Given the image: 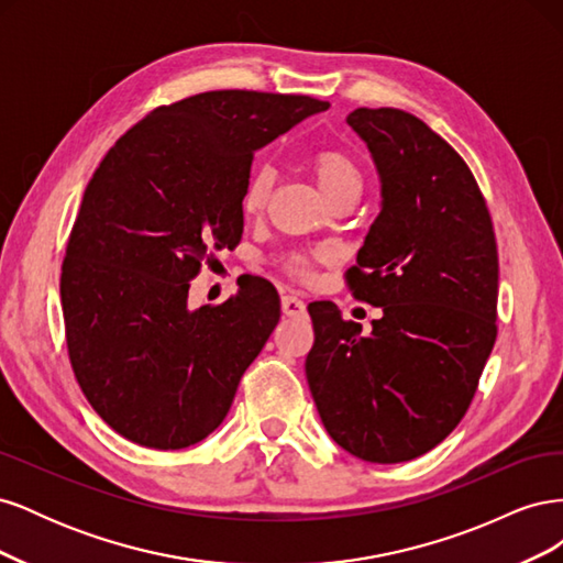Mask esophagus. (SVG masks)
Returning <instances> with one entry per match:
<instances>
[{"mask_svg": "<svg viewBox=\"0 0 563 563\" xmlns=\"http://www.w3.org/2000/svg\"><path fill=\"white\" fill-rule=\"evenodd\" d=\"M282 312L286 317H302L305 314V302L298 296H284L282 298Z\"/></svg>", "mask_w": 563, "mask_h": 563, "instance_id": "esophagus-1", "label": "esophagus"}]
</instances>
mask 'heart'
Returning a JSON list of instances; mask_svg holds the SVG:
<instances>
[{"instance_id":"b5f03b06","label":"heart","mask_w":563,"mask_h":563,"mask_svg":"<svg viewBox=\"0 0 563 563\" xmlns=\"http://www.w3.org/2000/svg\"><path fill=\"white\" fill-rule=\"evenodd\" d=\"M308 166H310L312 178L321 190V195L329 201H335L340 197H354V199L360 197L364 176H362L360 164L354 162L350 152L340 150V147H321V150L312 152L308 159ZM272 187H275V174H272V168H267V166L255 168L244 187V197H242L244 211L251 216L261 213L267 207ZM314 258H317L314 253L294 251V253L282 255L279 263L291 277L305 279V277H310Z\"/></svg>"}]
</instances>
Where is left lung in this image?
<instances>
[{"instance_id": "obj_1", "label": "left lung", "mask_w": 563, "mask_h": 563, "mask_svg": "<svg viewBox=\"0 0 563 563\" xmlns=\"http://www.w3.org/2000/svg\"><path fill=\"white\" fill-rule=\"evenodd\" d=\"M345 122L376 162L383 197L345 279L383 317L364 335L333 302H310L305 376L338 446L406 463L463 420L496 343V232L470 166L422 119L356 108Z\"/></svg>"}]
</instances>
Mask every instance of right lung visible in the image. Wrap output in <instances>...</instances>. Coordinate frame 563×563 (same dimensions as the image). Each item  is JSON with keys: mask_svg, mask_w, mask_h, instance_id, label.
<instances>
[{"mask_svg": "<svg viewBox=\"0 0 563 563\" xmlns=\"http://www.w3.org/2000/svg\"><path fill=\"white\" fill-rule=\"evenodd\" d=\"M327 100L207 91L152 110L89 180L67 240V354L93 411L124 439L178 451L225 420L279 321L277 288L246 279L220 305H187L201 263L240 244L255 150Z\"/></svg>", "mask_w": 563, "mask_h": 563, "instance_id": "right-lung-1", "label": "right lung"}]
</instances>
